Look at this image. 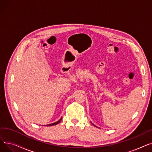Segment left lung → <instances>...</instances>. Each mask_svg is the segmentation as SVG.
<instances>
[{"label":"left lung","instance_id":"1","mask_svg":"<svg viewBox=\"0 0 152 152\" xmlns=\"http://www.w3.org/2000/svg\"><path fill=\"white\" fill-rule=\"evenodd\" d=\"M93 125H94V124H93ZM94 126H95V125H94ZM95 126V127H96V126Z\"/></svg>","mask_w":152,"mask_h":152}]
</instances>
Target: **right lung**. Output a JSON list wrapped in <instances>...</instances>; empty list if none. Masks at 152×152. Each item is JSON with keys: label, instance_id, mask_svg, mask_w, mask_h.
I'll return each mask as SVG.
<instances>
[{"label": "right lung", "instance_id": "obj_1", "mask_svg": "<svg viewBox=\"0 0 152 152\" xmlns=\"http://www.w3.org/2000/svg\"><path fill=\"white\" fill-rule=\"evenodd\" d=\"M61 118L60 119L59 121H58L57 122H56V123H52V124H47V125H45V126H53V125H56V124H58L60 121H61Z\"/></svg>", "mask_w": 152, "mask_h": 152}]
</instances>
